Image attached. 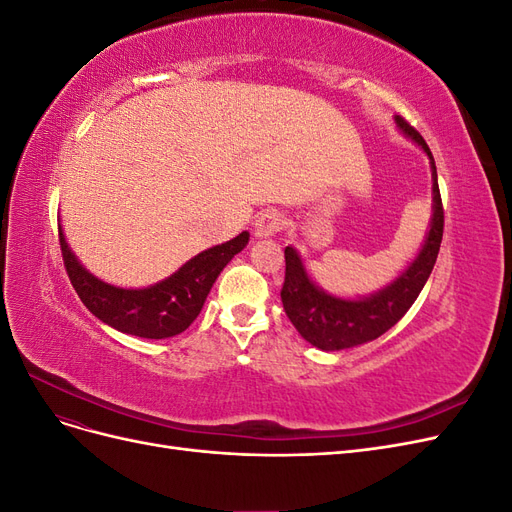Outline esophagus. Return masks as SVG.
<instances>
[{
	"mask_svg": "<svg viewBox=\"0 0 512 512\" xmlns=\"http://www.w3.org/2000/svg\"><path fill=\"white\" fill-rule=\"evenodd\" d=\"M284 215L277 209H267L256 215V224H254V235L256 237H273L277 232L284 230Z\"/></svg>",
	"mask_w": 512,
	"mask_h": 512,
	"instance_id": "34e87169",
	"label": "esophagus"
}]
</instances>
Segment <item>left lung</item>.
Returning a JSON list of instances; mask_svg holds the SVG:
<instances>
[{
    "label": "left lung",
    "instance_id": "8db88e82",
    "mask_svg": "<svg viewBox=\"0 0 512 512\" xmlns=\"http://www.w3.org/2000/svg\"><path fill=\"white\" fill-rule=\"evenodd\" d=\"M401 132L408 134L425 149L431 158V179H433V218L423 250L414 258L412 265L401 273L397 280L384 290L371 294V297L359 301H346L331 297L322 292L312 280H309L299 254L286 247V277L282 286V305L284 312L294 324V329L301 333L303 339L320 350H344L359 346L371 339L380 337L397 324L412 303L421 294L425 282L436 265L440 252L442 232H444V207L438 188V173L433 156L425 143V138L418 134L404 117H395Z\"/></svg>",
    "mask_w": 512,
    "mask_h": 512
}]
</instances>
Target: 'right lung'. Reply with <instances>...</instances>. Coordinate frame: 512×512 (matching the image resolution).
Segmentation results:
<instances>
[{"instance_id": "1", "label": "right lung", "mask_w": 512, "mask_h": 512, "mask_svg": "<svg viewBox=\"0 0 512 512\" xmlns=\"http://www.w3.org/2000/svg\"><path fill=\"white\" fill-rule=\"evenodd\" d=\"M247 241L250 235L241 232L239 237L194 256L168 280L141 290H126L104 284L85 271L70 252L64 232L59 230L66 273L85 307L108 327L145 339L173 337L188 329L203 309L220 271L243 250Z\"/></svg>"}]
</instances>
